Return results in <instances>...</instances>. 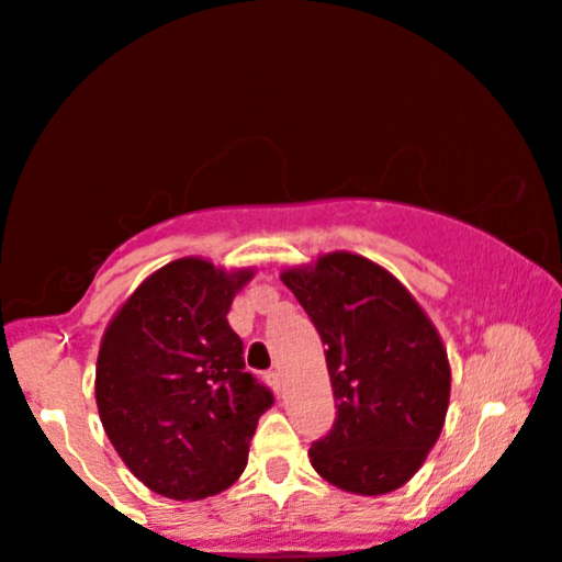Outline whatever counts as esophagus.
<instances>
[{"instance_id": "obj_1", "label": "esophagus", "mask_w": 562, "mask_h": 562, "mask_svg": "<svg viewBox=\"0 0 562 562\" xmlns=\"http://www.w3.org/2000/svg\"><path fill=\"white\" fill-rule=\"evenodd\" d=\"M267 383L272 385L274 391H282V372L277 370V368H274V370H269V372H267Z\"/></svg>"}]
</instances>
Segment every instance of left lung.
<instances>
[{
  "mask_svg": "<svg viewBox=\"0 0 562 562\" xmlns=\"http://www.w3.org/2000/svg\"><path fill=\"white\" fill-rule=\"evenodd\" d=\"M282 282L328 347L336 418L308 450L311 465L359 496L401 488L439 439L450 403L437 328L391 272L357 254H326Z\"/></svg>",
  "mask_w": 562,
  "mask_h": 562,
  "instance_id": "obj_1",
  "label": "left lung"
}]
</instances>
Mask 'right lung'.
Instances as JSON below:
<instances>
[{"label":"right lung","mask_w":562,"mask_h":562,"mask_svg":"<svg viewBox=\"0 0 562 562\" xmlns=\"http://www.w3.org/2000/svg\"><path fill=\"white\" fill-rule=\"evenodd\" d=\"M249 269L205 259L161 267L110 321L97 357V408L131 473L161 496L226 491L244 473L274 395L244 368L226 313Z\"/></svg>","instance_id":"add662e5"}]
</instances>
